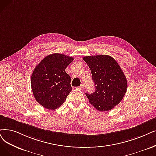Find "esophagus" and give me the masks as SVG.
Instances as JSON below:
<instances>
[{
    "instance_id": "34e87169",
    "label": "esophagus",
    "mask_w": 156,
    "mask_h": 156,
    "mask_svg": "<svg viewBox=\"0 0 156 156\" xmlns=\"http://www.w3.org/2000/svg\"><path fill=\"white\" fill-rule=\"evenodd\" d=\"M84 87V84H80V86L79 87V89H80V90H83Z\"/></svg>"
}]
</instances>
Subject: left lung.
<instances>
[{
    "instance_id": "8db88e82",
    "label": "left lung",
    "mask_w": 156,
    "mask_h": 156,
    "mask_svg": "<svg viewBox=\"0 0 156 156\" xmlns=\"http://www.w3.org/2000/svg\"><path fill=\"white\" fill-rule=\"evenodd\" d=\"M83 59L90 68L95 84L94 92L86 93L90 103L100 111L112 109L121 102L127 90L122 68L108 55L85 56Z\"/></svg>"
}]
</instances>
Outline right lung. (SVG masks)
Instances as JSON below:
<instances>
[{
  "mask_svg": "<svg viewBox=\"0 0 156 156\" xmlns=\"http://www.w3.org/2000/svg\"><path fill=\"white\" fill-rule=\"evenodd\" d=\"M73 58L55 53L43 58L36 66L30 79L33 95L43 108L54 110L66 101L72 90L66 68Z\"/></svg>",
  "mask_w": 156,
  "mask_h": 156,
  "instance_id": "1",
  "label": "right lung"
}]
</instances>
